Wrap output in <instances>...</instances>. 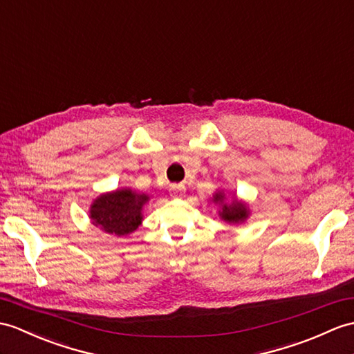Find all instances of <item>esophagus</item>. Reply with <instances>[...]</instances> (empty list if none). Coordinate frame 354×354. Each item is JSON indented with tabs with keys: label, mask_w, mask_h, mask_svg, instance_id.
Listing matches in <instances>:
<instances>
[{
	"label": "esophagus",
	"mask_w": 354,
	"mask_h": 354,
	"mask_svg": "<svg viewBox=\"0 0 354 354\" xmlns=\"http://www.w3.org/2000/svg\"><path fill=\"white\" fill-rule=\"evenodd\" d=\"M185 194L184 184H174L170 187V196L171 197H183Z\"/></svg>",
	"instance_id": "1"
}]
</instances>
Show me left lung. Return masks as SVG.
I'll list each match as a JSON object with an SVG mask.
<instances>
[{"label": "left lung", "mask_w": 354, "mask_h": 354, "mask_svg": "<svg viewBox=\"0 0 354 354\" xmlns=\"http://www.w3.org/2000/svg\"><path fill=\"white\" fill-rule=\"evenodd\" d=\"M211 202L218 207V217L229 225H241L250 217L249 203L240 199L235 193L227 201L225 190H217L212 194Z\"/></svg>", "instance_id": "1"}]
</instances>
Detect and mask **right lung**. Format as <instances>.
I'll return each instance as SVG.
<instances>
[{
  "label": "right lung",
  "instance_id": "add662e5",
  "mask_svg": "<svg viewBox=\"0 0 354 354\" xmlns=\"http://www.w3.org/2000/svg\"><path fill=\"white\" fill-rule=\"evenodd\" d=\"M149 196L129 187L101 193L90 205L88 218L102 232L127 236L137 231L143 221V207Z\"/></svg>",
  "mask_w": 354,
  "mask_h": 354
}]
</instances>
